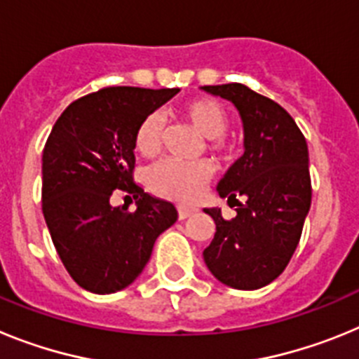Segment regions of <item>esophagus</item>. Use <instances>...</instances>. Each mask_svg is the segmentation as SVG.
<instances>
[{"label": "esophagus", "instance_id": "34e87169", "mask_svg": "<svg viewBox=\"0 0 359 359\" xmlns=\"http://www.w3.org/2000/svg\"><path fill=\"white\" fill-rule=\"evenodd\" d=\"M196 212V208H190V207H183V205H180L177 207V217L180 219H187L189 215H192Z\"/></svg>", "mask_w": 359, "mask_h": 359}]
</instances>
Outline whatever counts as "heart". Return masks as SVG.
I'll use <instances>...</instances> for the list:
<instances>
[{
	"mask_svg": "<svg viewBox=\"0 0 359 359\" xmlns=\"http://www.w3.org/2000/svg\"><path fill=\"white\" fill-rule=\"evenodd\" d=\"M180 115L190 123L199 136L207 138L208 149L215 154L226 156L231 152V144L224 131L228 128V113L223 106L212 98H196L182 106ZM163 123L158 115H149L136 129L135 147L142 156H156L161 147ZM212 167L207 161L163 160L149 170L147 183L154 194L174 201L190 203L201 196L203 189L212 180Z\"/></svg>",
	"mask_w": 359,
	"mask_h": 359,
	"instance_id": "1",
	"label": "heart"
}]
</instances>
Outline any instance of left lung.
Segmentation results:
<instances>
[{
	"instance_id": "1",
	"label": "left lung",
	"mask_w": 359,
	"mask_h": 359,
	"mask_svg": "<svg viewBox=\"0 0 359 359\" xmlns=\"http://www.w3.org/2000/svg\"><path fill=\"white\" fill-rule=\"evenodd\" d=\"M239 111L244 154L231 165L217 192L237 203L230 221L221 208H205L215 236L203 259L210 273L236 290L268 286L286 269L311 207L309 152L294 120L271 98L244 84L203 86ZM243 196L244 203L237 197Z\"/></svg>"
}]
</instances>
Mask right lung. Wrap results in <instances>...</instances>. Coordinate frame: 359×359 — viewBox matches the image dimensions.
<instances>
[{
  "label": "right lung",
  "instance_id": "add662e5",
  "mask_svg": "<svg viewBox=\"0 0 359 359\" xmlns=\"http://www.w3.org/2000/svg\"><path fill=\"white\" fill-rule=\"evenodd\" d=\"M177 88L113 86L81 97L57 118L43 151V214L69 277L86 291L116 293L144 271L158 236L172 226V203L133 182L135 135ZM123 189L137 210L113 208ZM128 197V196H126Z\"/></svg>",
  "mask_w": 359,
  "mask_h": 359
}]
</instances>
